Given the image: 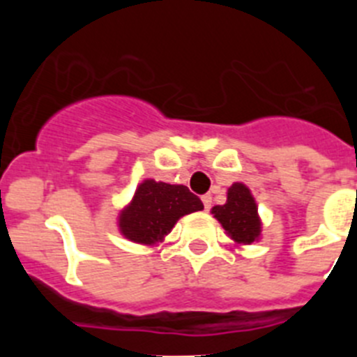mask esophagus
<instances>
[{
	"mask_svg": "<svg viewBox=\"0 0 357 357\" xmlns=\"http://www.w3.org/2000/svg\"><path fill=\"white\" fill-rule=\"evenodd\" d=\"M202 202H204V209L209 211L211 204H213V197H211V195H204V197H202Z\"/></svg>",
	"mask_w": 357,
	"mask_h": 357,
	"instance_id": "1",
	"label": "esophagus"
}]
</instances>
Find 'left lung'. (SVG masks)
<instances>
[{
  "label": "left lung",
  "mask_w": 357,
  "mask_h": 357,
  "mask_svg": "<svg viewBox=\"0 0 357 357\" xmlns=\"http://www.w3.org/2000/svg\"><path fill=\"white\" fill-rule=\"evenodd\" d=\"M211 213L236 245H252L261 239L263 222L257 213V204L248 185L243 182L230 185L227 189L225 204L214 206Z\"/></svg>",
  "instance_id": "8db88e82"
}]
</instances>
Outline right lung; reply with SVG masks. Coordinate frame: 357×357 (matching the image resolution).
<instances>
[{
	"label": "right lung",
	"instance_id": "add662e5",
	"mask_svg": "<svg viewBox=\"0 0 357 357\" xmlns=\"http://www.w3.org/2000/svg\"><path fill=\"white\" fill-rule=\"evenodd\" d=\"M204 209V204L182 184L144 178L127 206L119 211L118 227L128 241L153 247L168 236L182 216Z\"/></svg>",
	"mask_w": 357,
	"mask_h": 357
}]
</instances>
